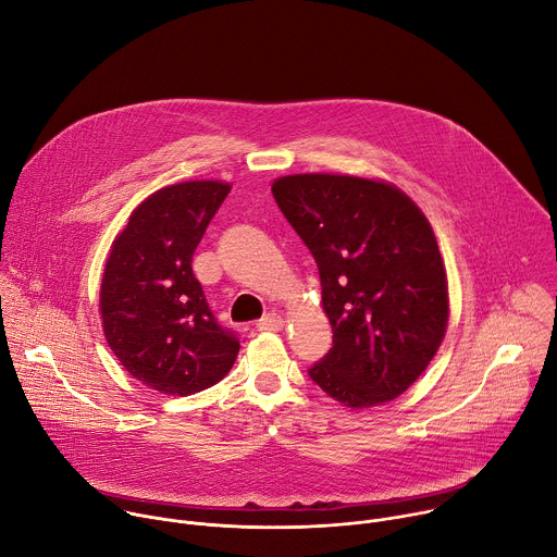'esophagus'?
Returning <instances> with one entry per match:
<instances>
[{
	"label": "esophagus",
	"instance_id": "esophagus-1",
	"mask_svg": "<svg viewBox=\"0 0 557 557\" xmlns=\"http://www.w3.org/2000/svg\"><path fill=\"white\" fill-rule=\"evenodd\" d=\"M283 324H285V320L278 313H265L261 320H257L259 331H278Z\"/></svg>",
	"mask_w": 557,
	"mask_h": 557
}]
</instances>
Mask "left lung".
Wrapping results in <instances>:
<instances>
[{
	"mask_svg": "<svg viewBox=\"0 0 557 557\" xmlns=\"http://www.w3.org/2000/svg\"><path fill=\"white\" fill-rule=\"evenodd\" d=\"M272 195L315 259L333 329L309 377L349 408L395 399L434 358L450 313L425 214L397 186L354 175H285Z\"/></svg>",
	"mask_w": 557,
	"mask_h": 557,
	"instance_id": "obj_1",
	"label": "left lung"
}]
</instances>
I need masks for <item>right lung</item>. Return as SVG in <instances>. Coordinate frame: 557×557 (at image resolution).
<instances>
[{
  "label": "right lung",
  "mask_w": 557,
  "mask_h": 557,
  "mask_svg": "<svg viewBox=\"0 0 557 557\" xmlns=\"http://www.w3.org/2000/svg\"><path fill=\"white\" fill-rule=\"evenodd\" d=\"M231 184L195 180L149 195L111 244L100 283L104 338L121 364L164 395H193L233 369L239 341L212 315L193 255Z\"/></svg>",
  "instance_id": "add662e5"
}]
</instances>
